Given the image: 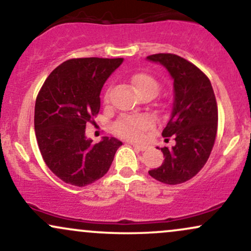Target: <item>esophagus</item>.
<instances>
[{"instance_id": "34e87169", "label": "esophagus", "mask_w": 251, "mask_h": 251, "mask_svg": "<svg viewBox=\"0 0 251 251\" xmlns=\"http://www.w3.org/2000/svg\"><path fill=\"white\" fill-rule=\"evenodd\" d=\"M131 145L133 146L135 150H138V151H145V150L148 149V145H140V144H134V143H131Z\"/></svg>"}]
</instances>
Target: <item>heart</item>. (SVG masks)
Instances as JSON below:
<instances>
[{
    "mask_svg": "<svg viewBox=\"0 0 251 251\" xmlns=\"http://www.w3.org/2000/svg\"><path fill=\"white\" fill-rule=\"evenodd\" d=\"M131 83L140 97H154L159 91L160 86L157 79L148 73H137L131 76ZM109 99V92H106L103 100L107 102ZM152 126L151 120L145 116H122L114 122L113 131L119 137L128 140L142 139L144 133Z\"/></svg>",
    "mask_w": 251,
    "mask_h": 251,
    "instance_id": "1",
    "label": "heart"
}]
</instances>
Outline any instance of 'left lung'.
I'll list each match as a JSON object with an SVG mask.
<instances>
[{
	"label": "left lung",
	"instance_id": "left-lung-1",
	"mask_svg": "<svg viewBox=\"0 0 251 251\" xmlns=\"http://www.w3.org/2000/svg\"><path fill=\"white\" fill-rule=\"evenodd\" d=\"M162 63L174 79L175 99L163 137H172L175 146L162 148L164 163L150 170L154 179L168 185L191 179L208 162L217 134L218 109L209 77L194 63L170 53L149 55Z\"/></svg>",
	"mask_w": 251,
	"mask_h": 251
}]
</instances>
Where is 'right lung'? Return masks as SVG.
<instances>
[{
  "mask_svg": "<svg viewBox=\"0 0 251 251\" xmlns=\"http://www.w3.org/2000/svg\"><path fill=\"white\" fill-rule=\"evenodd\" d=\"M123 57H80L57 66L36 97L34 127L37 145L56 177L75 186H86L107 174L117 150L116 138L93 144L85 135L100 109V92Z\"/></svg>",
  "mask_w": 251,
  "mask_h": 251,
  "instance_id": "1",
  "label": "right lung"
}]
</instances>
